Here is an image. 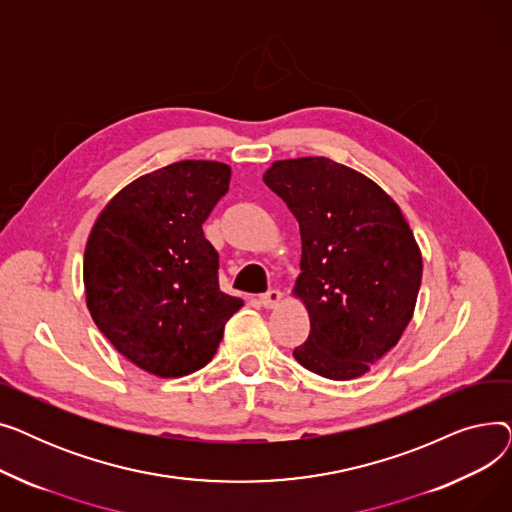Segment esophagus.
<instances>
[{"instance_id": "esophagus-1", "label": "esophagus", "mask_w": 512, "mask_h": 512, "mask_svg": "<svg viewBox=\"0 0 512 512\" xmlns=\"http://www.w3.org/2000/svg\"><path fill=\"white\" fill-rule=\"evenodd\" d=\"M280 301H282V292H280V290H276V288L267 290L265 294H261V297H259V303H261L265 309L278 307V305H280Z\"/></svg>"}]
</instances>
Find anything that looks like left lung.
Here are the masks:
<instances>
[{
    "label": "left lung",
    "instance_id": "left-lung-1",
    "mask_svg": "<svg viewBox=\"0 0 512 512\" xmlns=\"http://www.w3.org/2000/svg\"><path fill=\"white\" fill-rule=\"evenodd\" d=\"M263 182L301 228L292 294L307 307L311 332L292 355L321 378H361L415 311L423 259L405 215L382 186L328 157L274 161Z\"/></svg>",
    "mask_w": 512,
    "mask_h": 512
}]
</instances>
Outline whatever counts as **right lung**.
Wrapping results in <instances>:
<instances>
[{
    "mask_svg": "<svg viewBox=\"0 0 512 512\" xmlns=\"http://www.w3.org/2000/svg\"><path fill=\"white\" fill-rule=\"evenodd\" d=\"M230 174L205 159L159 168L124 186L89 234L83 280L95 326L157 378L205 367L242 307L220 290L218 253L203 236Z\"/></svg>",
    "mask_w": 512,
    "mask_h": 512,
    "instance_id": "add662e5",
    "label": "right lung"
}]
</instances>
